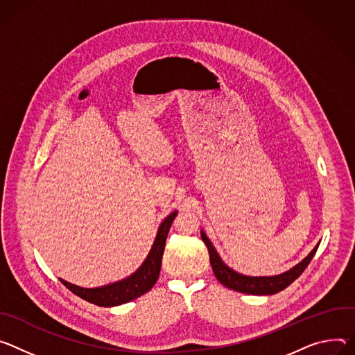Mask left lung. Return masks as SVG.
Listing matches in <instances>:
<instances>
[{
  "label": "left lung",
  "instance_id": "left-lung-1",
  "mask_svg": "<svg viewBox=\"0 0 355 355\" xmlns=\"http://www.w3.org/2000/svg\"><path fill=\"white\" fill-rule=\"evenodd\" d=\"M202 240L205 241L207 250H209V255H210V263L214 272V277L217 278V281L227 286L228 289L237 291L241 293H247V295H275L281 291H284L285 288H288L293 281H296L302 272L307 268V265L310 263L311 258L316 254L319 244L314 247L310 254L302 259L297 265H295L293 268H291L289 270L279 273V275H272V277H250V275H243L235 272L232 268H230L228 265L224 263V261L221 259V257L218 255V252L216 251V248L213 247L211 241L209 240V237L206 235V232L202 230Z\"/></svg>",
  "mask_w": 355,
  "mask_h": 355
}]
</instances>
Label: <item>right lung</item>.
<instances>
[{
	"label": "right lung",
	"instance_id": "1",
	"mask_svg": "<svg viewBox=\"0 0 355 355\" xmlns=\"http://www.w3.org/2000/svg\"><path fill=\"white\" fill-rule=\"evenodd\" d=\"M176 216L178 210L172 211L168 217H165L159 228H157L155 241L148 257L141 263V266L134 273L130 275V277L98 288H82L59 278L60 282L78 297L103 307L120 306L145 295L148 291L152 289L157 278H159L166 237Z\"/></svg>",
	"mask_w": 355,
	"mask_h": 355
}]
</instances>
